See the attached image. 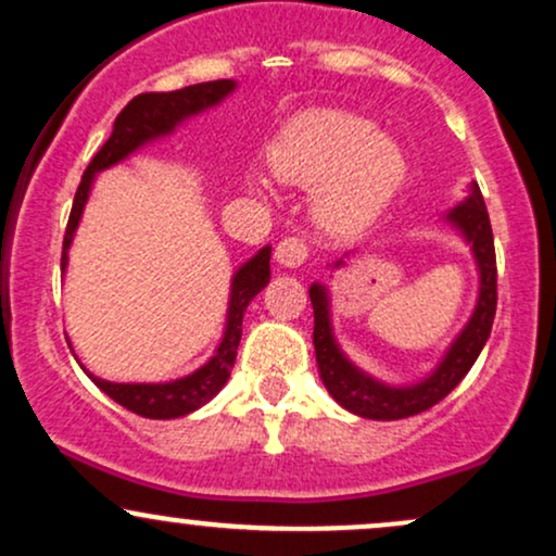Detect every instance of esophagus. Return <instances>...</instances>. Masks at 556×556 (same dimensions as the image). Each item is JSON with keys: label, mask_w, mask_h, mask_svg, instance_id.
I'll use <instances>...</instances> for the list:
<instances>
[{"label": "esophagus", "mask_w": 556, "mask_h": 556, "mask_svg": "<svg viewBox=\"0 0 556 556\" xmlns=\"http://www.w3.org/2000/svg\"><path fill=\"white\" fill-rule=\"evenodd\" d=\"M274 258L282 266H287V269H298V266L308 258V245H305L303 238H285L279 240Z\"/></svg>", "instance_id": "obj_1"}]
</instances>
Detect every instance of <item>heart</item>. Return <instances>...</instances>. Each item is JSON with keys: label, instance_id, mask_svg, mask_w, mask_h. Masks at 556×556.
Listing matches in <instances>:
<instances>
[{"label": "heart", "instance_id": "obj_1", "mask_svg": "<svg viewBox=\"0 0 556 556\" xmlns=\"http://www.w3.org/2000/svg\"><path fill=\"white\" fill-rule=\"evenodd\" d=\"M271 167L287 182L318 185L316 222L327 232H358L384 212L407 175V156L379 125L342 110H311L271 143Z\"/></svg>", "mask_w": 556, "mask_h": 556}]
</instances>
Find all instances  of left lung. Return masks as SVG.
Listing matches in <instances>:
<instances>
[{
	"label": "left lung",
	"instance_id": "8db88e82",
	"mask_svg": "<svg viewBox=\"0 0 556 556\" xmlns=\"http://www.w3.org/2000/svg\"><path fill=\"white\" fill-rule=\"evenodd\" d=\"M444 219L468 240L478 274H481V287H478V303L470 321L465 324L457 340L450 344L442 363L418 384H381L374 376L363 374L355 363L344 358L340 344L331 334L327 287L311 285L308 295L311 303H314V348L321 381L329 389L331 397L355 416L371 420H400L429 410L460 384L489 340L496 314V253L486 203H483L478 185H470V195L463 203H457L455 208H450ZM342 264L344 261L340 258L334 269H340Z\"/></svg>",
	"mask_w": 556,
	"mask_h": 556
}]
</instances>
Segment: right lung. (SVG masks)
I'll use <instances>...</instances> for the list:
<instances>
[{"label": "right lung", "instance_id": "1", "mask_svg": "<svg viewBox=\"0 0 556 556\" xmlns=\"http://www.w3.org/2000/svg\"><path fill=\"white\" fill-rule=\"evenodd\" d=\"M235 86H238L235 80H208L169 93H140L117 114L110 140L96 151L91 164L83 172V180L73 201V212H70L67 219L65 242H62V271H65L67 266V248L73 245V235L75 229H78L83 208H86L93 177L99 175V172L123 162V159L132 154V151H138L140 146L169 136L177 125L185 123L188 117H193V114L212 110V106H216L222 99H227V96L235 91ZM269 258L271 248L266 245L235 271L232 287H229L225 337H222L212 361L203 363L198 371L182 376V379L164 381V384H114V381L99 379V376L88 374L86 368H83V371L91 376V381L101 389V392L110 394L114 402H119V405L132 410L136 416L167 420L188 416V413L198 410V407L216 397L219 389L227 384L229 371H232L235 358H238L242 316H245L248 303L269 285Z\"/></svg>", "mask_w": 556, "mask_h": 556}]
</instances>
